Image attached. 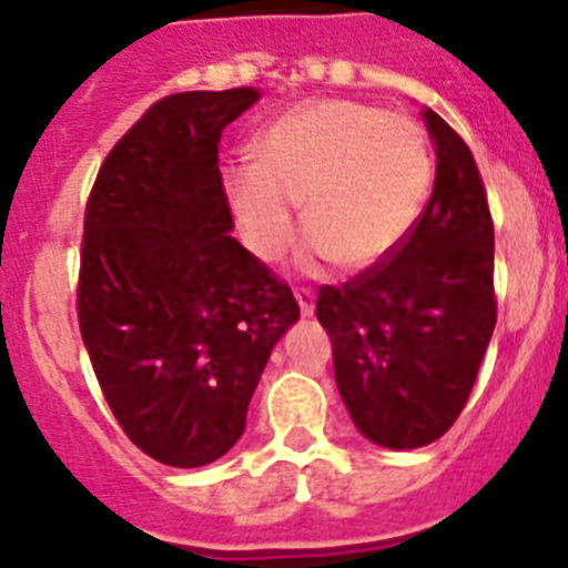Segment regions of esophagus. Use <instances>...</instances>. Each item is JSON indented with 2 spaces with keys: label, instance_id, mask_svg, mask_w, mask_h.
<instances>
[{
  "label": "esophagus",
  "instance_id": "1",
  "mask_svg": "<svg viewBox=\"0 0 568 568\" xmlns=\"http://www.w3.org/2000/svg\"><path fill=\"white\" fill-rule=\"evenodd\" d=\"M295 301H298L301 315H304V318H310V315L315 313V295L310 293L307 287H298V290H295Z\"/></svg>",
  "mask_w": 568,
  "mask_h": 568
}]
</instances>
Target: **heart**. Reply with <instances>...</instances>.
Returning a JSON list of instances; mask_svg holds the SVG:
<instances>
[{
    "mask_svg": "<svg viewBox=\"0 0 568 568\" xmlns=\"http://www.w3.org/2000/svg\"><path fill=\"white\" fill-rule=\"evenodd\" d=\"M429 182V144L409 115L315 99L255 135L253 162L230 168L227 195L241 239L261 261L287 247L290 202H301L310 264L335 258L361 273L400 247Z\"/></svg>",
    "mask_w": 568,
    "mask_h": 568,
    "instance_id": "obj_1",
    "label": "heart"
}]
</instances>
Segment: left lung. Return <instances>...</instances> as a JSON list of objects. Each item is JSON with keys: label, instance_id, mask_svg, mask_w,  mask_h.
Listing matches in <instances>:
<instances>
[{"label": "left lung", "instance_id": "obj_1", "mask_svg": "<svg viewBox=\"0 0 568 568\" xmlns=\"http://www.w3.org/2000/svg\"><path fill=\"white\" fill-rule=\"evenodd\" d=\"M435 142L429 204L389 258L321 287L335 384L364 438L433 444L458 420L498 321L495 227L471 150L424 110Z\"/></svg>", "mask_w": 568, "mask_h": 568}]
</instances>
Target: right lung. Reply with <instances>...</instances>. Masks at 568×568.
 I'll use <instances>...</instances> for the list:
<instances>
[{
	"label": "right lung",
	"instance_id": "1",
	"mask_svg": "<svg viewBox=\"0 0 568 568\" xmlns=\"http://www.w3.org/2000/svg\"><path fill=\"white\" fill-rule=\"evenodd\" d=\"M255 88L164 97L115 142L84 207L79 329L115 420L193 469L233 449L293 290L230 235L219 142Z\"/></svg>",
	"mask_w": 568,
	"mask_h": 568
}]
</instances>
